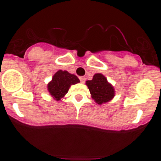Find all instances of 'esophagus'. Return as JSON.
Here are the masks:
<instances>
[{
    "label": "esophagus",
    "mask_w": 161,
    "mask_h": 161,
    "mask_svg": "<svg viewBox=\"0 0 161 161\" xmlns=\"http://www.w3.org/2000/svg\"><path fill=\"white\" fill-rule=\"evenodd\" d=\"M79 79H80V82L82 83H84L86 82V78L84 76H82V77H79Z\"/></svg>",
    "instance_id": "obj_1"
}]
</instances>
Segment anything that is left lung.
<instances>
[{"label": "left lung", "instance_id": "left-lung-1", "mask_svg": "<svg viewBox=\"0 0 161 161\" xmlns=\"http://www.w3.org/2000/svg\"><path fill=\"white\" fill-rule=\"evenodd\" d=\"M86 84L90 90L92 98L99 104L107 103L114 97L113 86L108 83L107 79L102 74L94 75L92 80L86 81Z\"/></svg>", "mask_w": 161, "mask_h": 161}]
</instances>
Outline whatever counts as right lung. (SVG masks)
Returning a JSON list of instances; mask_svg holds the SVG:
<instances>
[{
    "label": "right lung",
    "mask_w": 161,
    "mask_h": 161,
    "mask_svg": "<svg viewBox=\"0 0 161 161\" xmlns=\"http://www.w3.org/2000/svg\"><path fill=\"white\" fill-rule=\"evenodd\" d=\"M79 82V79L75 75L67 71L59 70L53 75L47 88L50 95L55 100H60L68 92L71 85Z\"/></svg>",
    "instance_id": "obj_1"
}]
</instances>
